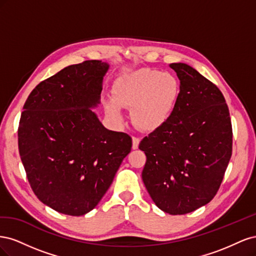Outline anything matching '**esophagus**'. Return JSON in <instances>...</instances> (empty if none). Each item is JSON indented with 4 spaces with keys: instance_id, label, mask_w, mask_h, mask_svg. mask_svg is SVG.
I'll return each mask as SVG.
<instances>
[{
    "instance_id": "34e87169",
    "label": "esophagus",
    "mask_w": 256,
    "mask_h": 256,
    "mask_svg": "<svg viewBox=\"0 0 256 256\" xmlns=\"http://www.w3.org/2000/svg\"><path fill=\"white\" fill-rule=\"evenodd\" d=\"M138 144H140V138L132 136V148L136 150L138 147Z\"/></svg>"
}]
</instances>
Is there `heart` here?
Listing matches in <instances>:
<instances>
[{"instance_id":"1","label":"heart","mask_w":256,"mask_h":256,"mask_svg":"<svg viewBox=\"0 0 256 256\" xmlns=\"http://www.w3.org/2000/svg\"><path fill=\"white\" fill-rule=\"evenodd\" d=\"M180 94V82L171 72L141 68L116 83L113 98L120 106L132 108L131 116L138 127L154 130L161 127L171 115ZM106 111L116 122H122L120 108L112 102Z\"/></svg>"}]
</instances>
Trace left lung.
<instances>
[{
	"instance_id": "left-lung-1",
	"label": "left lung",
	"mask_w": 256,
	"mask_h": 256,
	"mask_svg": "<svg viewBox=\"0 0 256 256\" xmlns=\"http://www.w3.org/2000/svg\"><path fill=\"white\" fill-rule=\"evenodd\" d=\"M180 90L168 120L141 141L142 180L154 203L184 214L210 202L232 156L228 106L216 85L184 63L170 65Z\"/></svg>"
}]
</instances>
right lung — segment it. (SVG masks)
<instances>
[{"mask_svg":"<svg viewBox=\"0 0 256 256\" xmlns=\"http://www.w3.org/2000/svg\"><path fill=\"white\" fill-rule=\"evenodd\" d=\"M109 65L84 60L42 81L23 106L22 164L35 196L58 212L82 216L102 198L132 138L108 130L90 108L99 104Z\"/></svg>","mask_w":256,"mask_h":256,"instance_id":"right-lung-1","label":"right lung"}]
</instances>
